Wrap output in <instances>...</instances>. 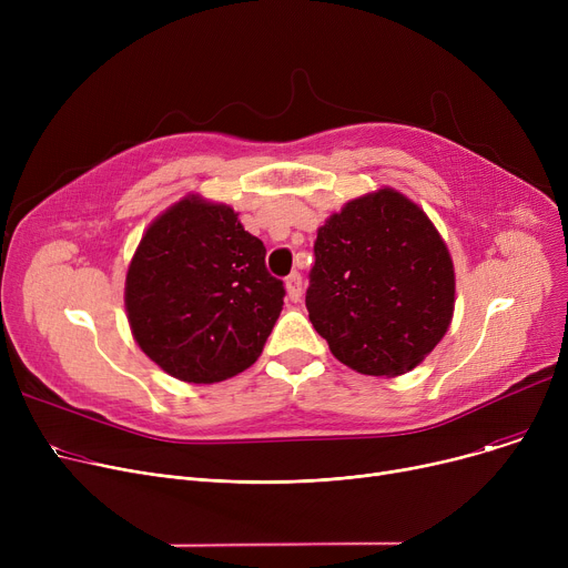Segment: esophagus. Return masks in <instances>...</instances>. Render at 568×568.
<instances>
[{"label": "esophagus", "instance_id": "obj_1", "mask_svg": "<svg viewBox=\"0 0 568 568\" xmlns=\"http://www.w3.org/2000/svg\"><path fill=\"white\" fill-rule=\"evenodd\" d=\"M285 287H287L290 302H300V300H302V294H304V287H302V274H300V272H292V274L285 278Z\"/></svg>", "mask_w": 568, "mask_h": 568}]
</instances>
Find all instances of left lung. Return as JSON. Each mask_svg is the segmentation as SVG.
Masks as SVG:
<instances>
[{"label": "left lung", "instance_id": "obj_1", "mask_svg": "<svg viewBox=\"0 0 568 568\" xmlns=\"http://www.w3.org/2000/svg\"><path fill=\"white\" fill-rule=\"evenodd\" d=\"M456 272L424 209L382 186L317 227L308 317L347 368L396 377L449 332Z\"/></svg>", "mask_w": 568, "mask_h": 568}]
</instances>
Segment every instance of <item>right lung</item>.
<instances>
[{
	"label": "right lung",
	"mask_w": 568,
	"mask_h": 568,
	"mask_svg": "<svg viewBox=\"0 0 568 568\" xmlns=\"http://www.w3.org/2000/svg\"><path fill=\"white\" fill-rule=\"evenodd\" d=\"M230 204L189 193L144 230L124 306L140 349L168 375L223 382L257 362L285 287Z\"/></svg>",
	"instance_id": "obj_1"
}]
</instances>
